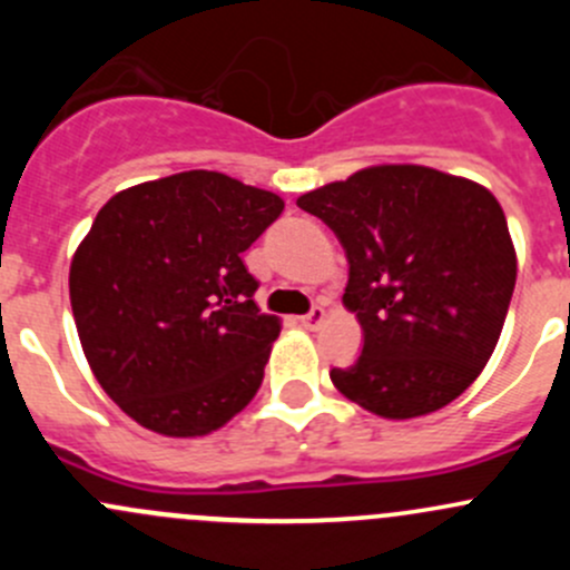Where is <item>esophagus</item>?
<instances>
[{
    "instance_id": "obj_1",
    "label": "esophagus",
    "mask_w": 570,
    "mask_h": 570,
    "mask_svg": "<svg viewBox=\"0 0 570 570\" xmlns=\"http://www.w3.org/2000/svg\"><path fill=\"white\" fill-rule=\"evenodd\" d=\"M322 320H325V308H322V306H312V312L303 314V317H301V325H303V327H320Z\"/></svg>"
}]
</instances>
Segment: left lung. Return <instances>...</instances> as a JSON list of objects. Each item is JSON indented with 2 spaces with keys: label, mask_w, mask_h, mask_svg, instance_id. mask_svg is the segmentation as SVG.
I'll return each mask as SVG.
<instances>
[{
  "label": "left lung",
  "mask_w": 570,
  "mask_h": 570,
  "mask_svg": "<svg viewBox=\"0 0 570 570\" xmlns=\"http://www.w3.org/2000/svg\"><path fill=\"white\" fill-rule=\"evenodd\" d=\"M350 264L344 306L364 347L333 386L383 419L433 413L461 396L508 317L515 250L499 200L469 178L377 165L301 195Z\"/></svg>",
  "instance_id": "obj_1"
}]
</instances>
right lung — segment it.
I'll return each instance as SVG.
<instances>
[{"label": "right lung", "instance_id": "1", "mask_svg": "<svg viewBox=\"0 0 570 570\" xmlns=\"http://www.w3.org/2000/svg\"><path fill=\"white\" fill-rule=\"evenodd\" d=\"M284 200L215 170L120 189L71 262L68 289L101 389L154 433L223 428L258 392L281 322L258 312L243 253Z\"/></svg>", "mask_w": 570, "mask_h": 570}]
</instances>
